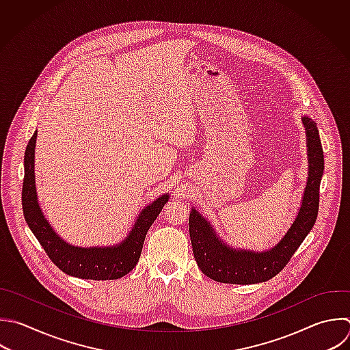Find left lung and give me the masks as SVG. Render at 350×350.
I'll use <instances>...</instances> for the list:
<instances>
[{"instance_id": "8db88e82", "label": "left lung", "mask_w": 350, "mask_h": 350, "mask_svg": "<svg viewBox=\"0 0 350 350\" xmlns=\"http://www.w3.org/2000/svg\"><path fill=\"white\" fill-rule=\"evenodd\" d=\"M306 129L309 175L298 216L283 239L262 253L234 250L216 238L209 223L191 209L189 217L190 241L194 258L202 273L220 283L250 284L269 280L278 275L312 230L319 211V189L324 170L323 148L316 123L304 118Z\"/></svg>"}]
</instances>
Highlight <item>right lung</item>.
<instances>
[{
  "label": "right lung",
  "instance_id": "obj_1",
  "mask_svg": "<svg viewBox=\"0 0 350 350\" xmlns=\"http://www.w3.org/2000/svg\"><path fill=\"white\" fill-rule=\"evenodd\" d=\"M36 139L37 131L30 138L25 153L22 205L29 227L42 245L49 258L63 272L82 279L111 280L127 275L137 265L144 247L146 232L168 201V194L161 196L141 212L130 235L120 245L112 247L71 246L60 237H57V234L52 230L44 217L38 205L34 179Z\"/></svg>",
  "mask_w": 350,
  "mask_h": 350
}]
</instances>
